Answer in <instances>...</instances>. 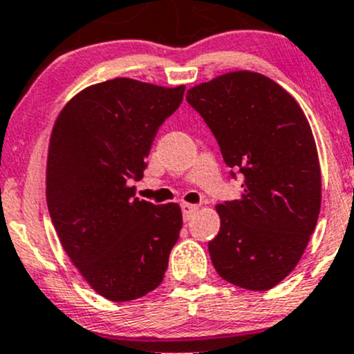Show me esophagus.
<instances>
[{
	"label": "esophagus",
	"mask_w": 354,
	"mask_h": 354,
	"mask_svg": "<svg viewBox=\"0 0 354 354\" xmlns=\"http://www.w3.org/2000/svg\"><path fill=\"white\" fill-rule=\"evenodd\" d=\"M196 209H198L196 205L181 203V212H183V218H185V221H188L189 218H192V216L196 213Z\"/></svg>",
	"instance_id": "obj_1"
}]
</instances>
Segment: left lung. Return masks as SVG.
<instances>
[{"label": "left lung", "mask_w": 354, "mask_h": 354, "mask_svg": "<svg viewBox=\"0 0 354 354\" xmlns=\"http://www.w3.org/2000/svg\"><path fill=\"white\" fill-rule=\"evenodd\" d=\"M186 100L203 118L240 200L216 205L218 235L208 242L221 279L267 290L292 272L321 209V168L304 112L262 73L230 72L195 85Z\"/></svg>", "instance_id": "left-lung-1"}]
</instances>
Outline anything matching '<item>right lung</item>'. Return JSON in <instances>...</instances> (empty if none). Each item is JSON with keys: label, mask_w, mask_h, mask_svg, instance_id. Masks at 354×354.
<instances>
[{"label": "right lung", "mask_w": 354, "mask_h": 354, "mask_svg": "<svg viewBox=\"0 0 354 354\" xmlns=\"http://www.w3.org/2000/svg\"><path fill=\"white\" fill-rule=\"evenodd\" d=\"M185 85L133 79L91 85L64 107L46 162V203L62 247L100 296L115 302L161 284L183 227L176 203L134 196L158 129Z\"/></svg>", "instance_id": "add662e5"}]
</instances>
